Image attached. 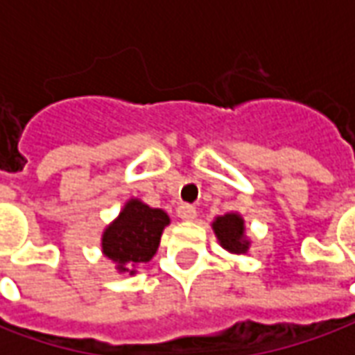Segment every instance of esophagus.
<instances>
[{"label":"esophagus","mask_w":355,"mask_h":355,"mask_svg":"<svg viewBox=\"0 0 355 355\" xmlns=\"http://www.w3.org/2000/svg\"><path fill=\"white\" fill-rule=\"evenodd\" d=\"M177 215L182 218V220H193L196 218V215H198V211H196V207H192V205H180V207L177 209Z\"/></svg>","instance_id":"esophagus-1"}]
</instances>
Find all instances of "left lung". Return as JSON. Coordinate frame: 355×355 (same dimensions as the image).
<instances>
[{
  "label": "left lung",
  "instance_id": "1",
  "mask_svg": "<svg viewBox=\"0 0 355 355\" xmlns=\"http://www.w3.org/2000/svg\"><path fill=\"white\" fill-rule=\"evenodd\" d=\"M213 230L218 243L232 254H245L251 241L245 236V220L238 213H226L213 220Z\"/></svg>",
  "mask_w": 355,
  "mask_h": 355
}]
</instances>
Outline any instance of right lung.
Listing matches in <instances>:
<instances>
[{
	"label": "right lung",
	"instance_id": "add662e5",
	"mask_svg": "<svg viewBox=\"0 0 355 355\" xmlns=\"http://www.w3.org/2000/svg\"><path fill=\"white\" fill-rule=\"evenodd\" d=\"M169 223V215L163 209L150 207L132 198L102 232V253L116 262L117 272L132 275L137 272L135 268L154 257Z\"/></svg>",
	"mask_w": 355,
	"mask_h": 355
}]
</instances>
